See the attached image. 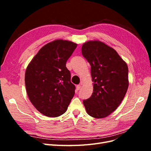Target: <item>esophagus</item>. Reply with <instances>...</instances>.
<instances>
[{
	"label": "esophagus",
	"mask_w": 151,
	"mask_h": 151,
	"mask_svg": "<svg viewBox=\"0 0 151 151\" xmlns=\"http://www.w3.org/2000/svg\"><path fill=\"white\" fill-rule=\"evenodd\" d=\"M81 88V84H79V85H77V86H76V89H77V91L79 90Z\"/></svg>",
	"instance_id": "34e87169"
}]
</instances>
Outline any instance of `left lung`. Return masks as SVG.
<instances>
[{"label":"left lung","instance_id":"left-lung-1","mask_svg":"<svg viewBox=\"0 0 151 151\" xmlns=\"http://www.w3.org/2000/svg\"><path fill=\"white\" fill-rule=\"evenodd\" d=\"M82 54L91 65L93 83L91 96L83 101L89 115L106 117L119 106L129 87V69L116 50L98 40L82 46Z\"/></svg>","mask_w":151,"mask_h":151}]
</instances>
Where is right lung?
<instances>
[{
	"instance_id": "1",
	"label": "right lung",
	"mask_w": 151,
	"mask_h": 151,
	"mask_svg": "<svg viewBox=\"0 0 151 151\" xmlns=\"http://www.w3.org/2000/svg\"><path fill=\"white\" fill-rule=\"evenodd\" d=\"M77 45L57 40L41 48L25 72L26 92L38 111L48 117L62 115L75 94L66 62Z\"/></svg>"
}]
</instances>
